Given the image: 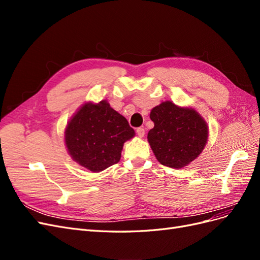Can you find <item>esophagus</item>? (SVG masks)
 Masks as SVG:
<instances>
[{"instance_id": "esophagus-1", "label": "esophagus", "mask_w": 260, "mask_h": 260, "mask_svg": "<svg viewBox=\"0 0 260 260\" xmlns=\"http://www.w3.org/2000/svg\"><path fill=\"white\" fill-rule=\"evenodd\" d=\"M137 135L140 137V138H143L144 135H145V130L143 128H138L137 129Z\"/></svg>"}]
</instances>
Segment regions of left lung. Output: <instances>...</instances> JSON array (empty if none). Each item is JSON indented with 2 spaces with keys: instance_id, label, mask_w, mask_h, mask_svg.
I'll return each instance as SVG.
<instances>
[{
  "instance_id": "8db88e82",
  "label": "left lung",
  "mask_w": 260,
  "mask_h": 260,
  "mask_svg": "<svg viewBox=\"0 0 260 260\" xmlns=\"http://www.w3.org/2000/svg\"><path fill=\"white\" fill-rule=\"evenodd\" d=\"M149 118L154 128L148 131L147 141L164 166L183 168L203 152L208 125L195 109L166 101L152 109Z\"/></svg>"
}]
</instances>
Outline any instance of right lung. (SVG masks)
Returning a JSON list of instances; mask_svg holds the SVG:
<instances>
[{"label":"right lung","mask_w":260,"mask_h":260,"mask_svg":"<svg viewBox=\"0 0 260 260\" xmlns=\"http://www.w3.org/2000/svg\"><path fill=\"white\" fill-rule=\"evenodd\" d=\"M135 135L127 119L104 100L78 109L67 123L65 143L76 162L100 172L120 160L123 143Z\"/></svg>","instance_id":"right-lung-1"}]
</instances>
